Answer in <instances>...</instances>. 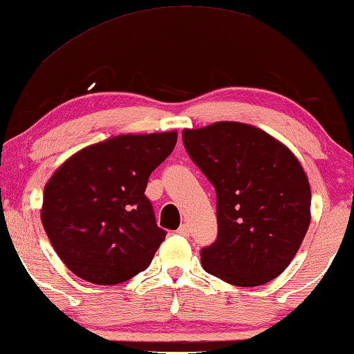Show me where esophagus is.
<instances>
[{"label":"esophagus","mask_w":354,"mask_h":354,"mask_svg":"<svg viewBox=\"0 0 354 354\" xmlns=\"http://www.w3.org/2000/svg\"><path fill=\"white\" fill-rule=\"evenodd\" d=\"M177 233L180 234V236H188L189 234V228H188V225H180V227H178V230H177Z\"/></svg>","instance_id":"34e87169"}]
</instances>
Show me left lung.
Instances as JSON below:
<instances>
[{"instance_id": "obj_1", "label": "left lung", "mask_w": 354, "mask_h": 354, "mask_svg": "<svg viewBox=\"0 0 354 354\" xmlns=\"http://www.w3.org/2000/svg\"><path fill=\"white\" fill-rule=\"evenodd\" d=\"M183 143L217 193V241L201 250L209 274L254 288L274 279L311 222V189L300 161L259 127L217 121L183 129Z\"/></svg>"}]
</instances>
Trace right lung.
Wrapping results in <instances>:
<instances>
[{
	"label": "right lung",
	"instance_id": "1",
	"mask_svg": "<svg viewBox=\"0 0 354 354\" xmlns=\"http://www.w3.org/2000/svg\"><path fill=\"white\" fill-rule=\"evenodd\" d=\"M176 142L177 131L111 136L55 169L41 222L71 273L111 286L147 270L166 238L145 196L147 182Z\"/></svg>",
	"mask_w": 354,
	"mask_h": 354
}]
</instances>
